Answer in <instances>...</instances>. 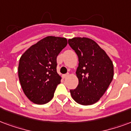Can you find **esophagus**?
Returning <instances> with one entry per match:
<instances>
[{
	"label": "esophagus",
	"instance_id": "esophagus-1",
	"mask_svg": "<svg viewBox=\"0 0 131 131\" xmlns=\"http://www.w3.org/2000/svg\"><path fill=\"white\" fill-rule=\"evenodd\" d=\"M67 76H69V73H67V74H63L62 75V78H66Z\"/></svg>",
	"mask_w": 131,
	"mask_h": 131
}]
</instances>
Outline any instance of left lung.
Wrapping results in <instances>:
<instances>
[{"instance_id":"8db88e82","label":"left lung","mask_w":131,"mask_h":131,"mask_svg":"<svg viewBox=\"0 0 131 131\" xmlns=\"http://www.w3.org/2000/svg\"><path fill=\"white\" fill-rule=\"evenodd\" d=\"M78 57L76 75L78 85L71 95L80 105H89L100 99L111 83L113 64L106 53L91 39L75 37L68 40Z\"/></svg>"}]
</instances>
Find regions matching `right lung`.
Here are the masks:
<instances>
[{
  "label": "right lung",
  "mask_w": 131,
  "mask_h": 131,
  "mask_svg": "<svg viewBox=\"0 0 131 131\" xmlns=\"http://www.w3.org/2000/svg\"><path fill=\"white\" fill-rule=\"evenodd\" d=\"M67 45L64 37L48 36L21 56L18 73L21 88L36 104H45L54 96L61 77L57 73V57Z\"/></svg>",
  "instance_id": "obj_1"
}]
</instances>
